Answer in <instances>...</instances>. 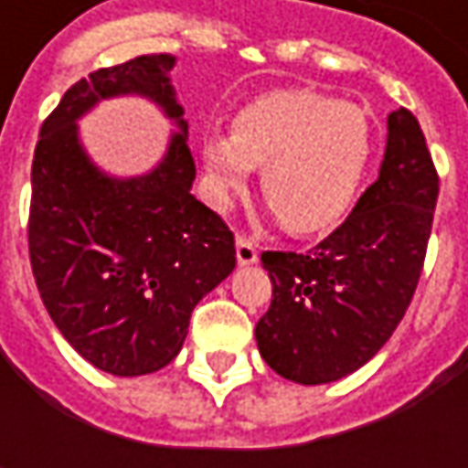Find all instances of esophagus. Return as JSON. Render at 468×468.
<instances>
[{
    "label": "esophagus",
    "instance_id": "1",
    "mask_svg": "<svg viewBox=\"0 0 468 468\" xmlns=\"http://www.w3.org/2000/svg\"><path fill=\"white\" fill-rule=\"evenodd\" d=\"M237 261H239V265H255L258 262V244L242 237V234L237 237Z\"/></svg>",
    "mask_w": 468,
    "mask_h": 468
}]
</instances>
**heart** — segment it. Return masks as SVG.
<instances>
[{
  "instance_id": "b5f03b06",
  "label": "heart",
  "mask_w": 468,
  "mask_h": 468,
  "mask_svg": "<svg viewBox=\"0 0 468 468\" xmlns=\"http://www.w3.org/2000/svg\"><path fill=\"white\" fill-rule=\"evenodd\" d=\"M369 151V119L359 106L302 88L261 93L234 114L231 133L207 127L200 135L210 203L231 206L261 169L262 197L283 229L302 237L344 218Z\"/></svg>"
}]
</instances>
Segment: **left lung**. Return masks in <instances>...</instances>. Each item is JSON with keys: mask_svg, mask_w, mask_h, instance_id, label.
Wrapping results in <instances>:
<instances>
[{"mask_svg": "<svg viewBox=\"0 0 468 468\" xmlns=\"http://www.w3.org/2000/svg\"><path fill=\"white\" fill-rule=\"evenodd\" d=\"M441 179L409 109L388 117L380 176L310 252H262L273 283L255 338L268 367L302 386L346 378L393 335L420 283Z\"/></svg>", "mask_w": 468, "mask_h": 468, "instance_id": "1", "label": "left lung"}]
</instances>
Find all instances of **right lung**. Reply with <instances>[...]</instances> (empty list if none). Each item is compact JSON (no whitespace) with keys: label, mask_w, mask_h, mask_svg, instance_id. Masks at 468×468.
<instances>
[{"label":"right lung","mask_w":468,"mask_h":468,"mask_svg":"<svg viewBox=\"0 0 468 468\" xmlns=\"http://www.w3.org/2000/svg\"><path fill=\"white\" fill-rule=\"evenodd\" d=\"M171 54L135 57L78 80L41 124L30 169L27 250L46 313L69 346L119 378L166 367L195 304L237 265L224 218L195 200V161ZM155 100L180 133L154 172L117 180L81 151L77 119L101 98Z\"/></svg>","instance_id":"right-lung-1"}]
</instances>
